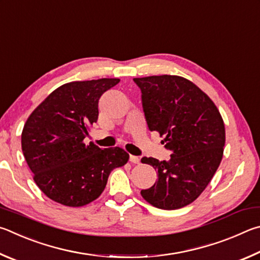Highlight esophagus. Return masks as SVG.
Returning <instances> with one entry per match:
<instances>
[{"label":"esophagus","mask_w":260,"mask_h":260,"mask_svg":"<svg viewBox=\"0 0 260 260\" xmlns=\"http://www.w3.org/2000/svg\"><path fill=\"white\" fill-rule=\"evenodd\" d=\"M129 160L131 163H135V165H138V163L140 162V158L138 156H135V155H130Z\"/></svg>","instance_id":"34e87169"}]
</instances>
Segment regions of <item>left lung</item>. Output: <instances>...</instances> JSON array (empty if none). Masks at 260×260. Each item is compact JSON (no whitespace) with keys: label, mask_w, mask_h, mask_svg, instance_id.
<instances>
[{"label":"left lung","mask_w":260,"mask_h":260,"mask_svg":"<svg viewBox=\"0 0 260 260\" xmlns=\"http://www.w3.org/2000/svg\"><path fill=\"white\" fill-rule=\"evenodd\" d=\"M142 90L149 131H156L172 152L169 162L143 157L157 180L140 194L163 210L195 201L219 167L225 146V125L215 103L192 81L177 75L136 77Z\"/></svg>","instance_id":"8db88e82"}]
</instances>
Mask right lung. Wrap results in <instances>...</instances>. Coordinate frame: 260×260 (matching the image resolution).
<instances>
[{"mask_svg": "<svg viewBox=\"0 0 260 260\" xmlns=\"http://www.w3.org/2000/svg\"><path fill=\"white\" fill-rule=\"evenodd\" d=\"M118 79L74 81L53 90L27 118L21 148L39 188L66 207H83L100 197L108 176L129 154L121 147L84 143L98 120V102Z\"/></svg>", "mask_w": 260, "mask_h": 260, "instance_id": "1", "label": "right lung"}]
</instances>
